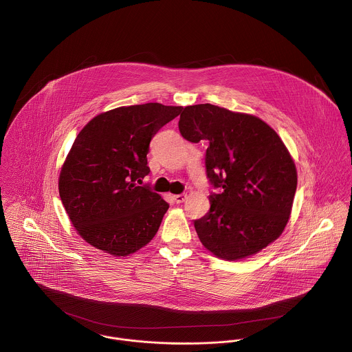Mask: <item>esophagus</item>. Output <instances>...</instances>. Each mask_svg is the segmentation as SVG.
<instances>
[{
  "label": "esophagus",
  "mask_w": 352,
  "mask_h": 352,
  "mask_svg": "<svg viewBox=\"0 0 352 352\" xmlns=\"http://www.w3.org/2000/svg\"><path fill=\"white\" fill-rule=\"evenodd\" d=\"M173 199H175V201L176 203H183V201H186L187 199V195L186 194H180V195H175L173 197Z\"/></svg>",
  "instance_id": "obj_1"
}]
</instances>
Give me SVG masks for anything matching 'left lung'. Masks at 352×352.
Segmentation results:
<instances>
[{
	"label": "left lung",
	"instance_id": "left-lung-1",
	"mask_svg": "<svg viewBox=\"0 0 352 352\" xmlns=\"http://www.w3.org/2000/svg\"><path fill=\"white\" fill-rule=\"evenodd\" d=\"M180 134L207 141L206 172L223 191L194 221L203 247L219 258L241 260L274 243L285 230L297 190V169L286 145L260 118L212 104L183 108Z\"/></svg>",
	"mask_w": 352,
	"mask_h": 352
}]
</instances>
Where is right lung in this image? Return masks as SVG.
<instances>
[{"label": "right lung", "instance_id": "add662e5", "mask_svg": "<svg viewBox=\"0 0 352 352\" xmlns=\"http://www.w3.org/2000/svg\"><path fill=\"white\" fill-rule=\"evenodd\" d=\"M182 107L146 102L99 113L78 133L58 190L77 233L115 257L140 251L155 236L169 204L141 183L154 134Z\"/></svg>", "mask_w": 352, "mask_h": 352}]
</instances>
